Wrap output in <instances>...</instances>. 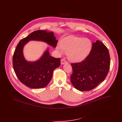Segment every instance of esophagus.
<instances>
[{"mask_svg": "<svg viewBox=\"0 0 122 122\" xmlns=\"http://www.w3.org/2000/svg\"><path fill=\"white\" fill-rule=\"evenodd\" d=\"M66 63H67V62L64 59H61V64H66Z\"/></svg>", "mask_w": 122, "mask_h": 122, "instance_id": "34e87169", "label": "esophagus"}]
</instances>
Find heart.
Here are the masks:
<instances>
[{
  "label": "heart",
  "mask_w": 122,
  "mask_h": 122,
  "mask_svg": "<svg viewBox=\"0 0 122 122\" xmlns=\"http://www.w3.org/2000/svg\"><path fill=\"white\" fill-rule=\"evenodd\" d=\"M60 46L57 47L60 54L67 53L68 58L70 61L78 62L88 56L92 50V42L88 38L70 36L61 41Z\"/></svg>",
  "instance_id": "obj_1"
}]
</instances>
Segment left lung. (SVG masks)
<instances>
[{
	"label": "left lung",
	"instance_id": "obj_1",
	"mask_svg": "<svg viewBox=\"0 0 122 122\" xmlns=\"http://www.w3.org/2000/svg\"><path fill=\"white\" fill-rule=\"evenodd\" d=\"M110 64L108 49L102 42L97 40L93 42L91 51L85 59L80 63L71 64V83L80 91L92 90L104 81Z\"/></svg>",
	"mask_w": 122,
	"mask_h": 122
}]
</instances>
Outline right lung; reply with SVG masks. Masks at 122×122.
<instances>
[{"mask_svg":"<svg viewBox=\"0 0 122 122\" xmlns=\"http://www.w3.org/2000/svg\"><path fill=\"white\" fill-rule=\"evenodd\" d=\"M30 41H42L53 48L56 47L58 41L52 31L36 30L20 41L14 53L13 68L19 80L29 88H42L49 84L54 70L60 65V58L51 56L47 47L37 60H26L24 56L23 48Z\"/></svg>","mask_w":122,"mask_h":122,"instance_id":"1","label":"right lung"}]
</instances>
